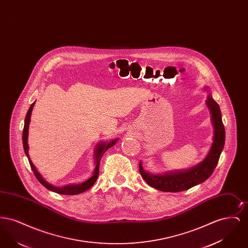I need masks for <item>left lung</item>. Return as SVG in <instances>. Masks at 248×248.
<instances>
[{
	"label": "left lung",
	"instance_id": "obj_1",
	"mask_svg": "<svg viewBox=\"0 0 248 248\" xmlns=\"http://www.w3.org/2000/svg\"><path fill=\"white\" fill-rule=\"evenodd\" d=\"M205 103L211 113L214 139L210 151L204 160L187 170L165 173L164 175H153L146 172L143 169L141 162H140V175L148 185L162 191L178 192L202 183L212 175L224 148L225 128L220 108L211 94H208Z\"/></svg>",
	"mask_w": 248,
	"mask_h": 248
}]
</instances>
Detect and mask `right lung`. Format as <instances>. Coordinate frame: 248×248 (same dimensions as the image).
I'll list each match as a JSON object with an SVG mask.
<instances>
[{"label":"right lung","mask_w":248,"mask_h":248,"mask_svg":"<svg viewBox=\"0 0 248 248\" xmlns=\"http://www.w3.org/2000/svg\"><path fill=\"white\" fill-rule=\"evenodd\" d=\"M35 104V101L31 105L27 114H26V118H25V122H24V128H23V134H22V140H23V148L24 151H25V154L27 155L28 159H29V162H30V165L35 175L36 178L39 180V182L45 186L46 189L51 190V191H54V192H57L59 194H67V195H75V194H79V193H82L83 191L87 190V189H90L93 185H94V182L96 181L97 177H98V170H99V163H100V159L102 157V155L106 153L107 151L112 147L113 145H115V143L118 140V139H115L111 141L106 143V142H100L98 143L96 146H95V149H94V161H95V167H94V173H93V176L90 177L89 179H87L86 181H84L81 184H74V185H67V186H64V187H56V186H53L51 184H49L47 181L46 179H44V177L41 176V174L37 171L35 166L32 164L31 158H30V155H29V145H28V135H29V124H30V122H31V111H32V108L33 106Z\"/></svg>","instance_id":"right-lung-1"}]
</instances>
